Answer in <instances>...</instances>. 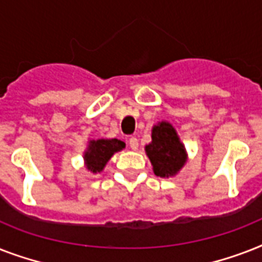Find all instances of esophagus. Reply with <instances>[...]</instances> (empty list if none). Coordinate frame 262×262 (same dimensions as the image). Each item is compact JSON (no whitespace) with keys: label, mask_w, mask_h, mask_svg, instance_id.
Instances as JSON below:
<instances>
[{"label":"esophagus","mask_w":262,"mask_h":262,"mask_svg":"<svg viewBox=\"0 0 262 262\" xmlns=\"http://www.w3.org/2000/svg\"><path fill=\"white\" fill-rule=\"evenodd\" d=\"M129 147H130L133 151H136V149L139 148V140L136 139V137H130V139H129Z\"/></svg>","instance_id":"1"}]
</instances>
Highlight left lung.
<instances>
[{
    "instance_id": "8db88e82",
    "label": "left lung",
    "mask_w": 262,
    "mask_h": 262,
    "mask_svg": "<svg viewBox=\"0 0 262 262\" xmlns=\"http://www.w3.org/2000/svg\"><path fill=\"white\" fill-rule=\"evenodd\" d=\"M147 155L158 177H170L179 171L186 160L185 147L179 141L177 132L167 122L152 129V143L145 147Z\"/></svg>"
}]
</instances>
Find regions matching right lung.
I'll use <instances>...</instances> for the list:
<instances>
[{
    "mask_svg": "<svg viewBox=\"0 0 262 262\" xmlns=\"http://www.w3.org/2000/svg\"><path fill=\"white\" fill-rule=\"evenodd\" d=\"M125 143L117 139L91 141L88 151L84 155V159L87 162V168L92 172L102 171L111 156L115 152L121 151Z\"/></svg>",
    "mask_w": 262,
    "mask_h": 262,
    "instance_id": "1",
    "label": "right lung"
}]
</instances>
